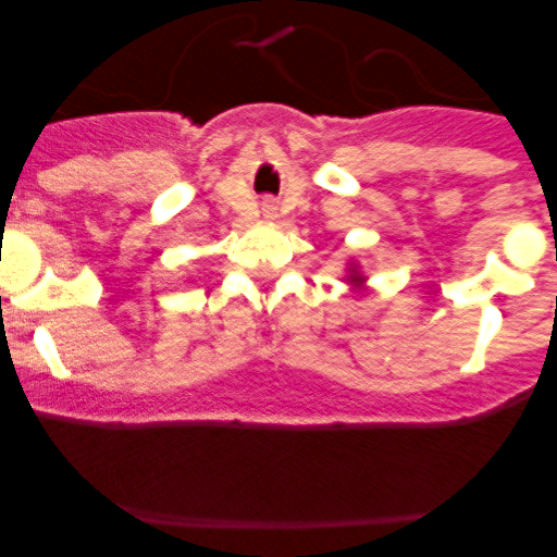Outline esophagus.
Instances as JSON below:
<instances>
[{"mask_svg": "<svg viewBox=\"0 0 557 557\" xmlns=\"http://www.w3.org/2000/svg\"><path fill=\"white\" fill-rule=\"evenodd\" d=\"M261 210H263V215H267V218L277 215V205H274V201H263Z\"/></svg>", "mask_w": 557, "mask_h": 557, "instance_id": "esophagus-1", "label": "esophagus"}]
</instances>
